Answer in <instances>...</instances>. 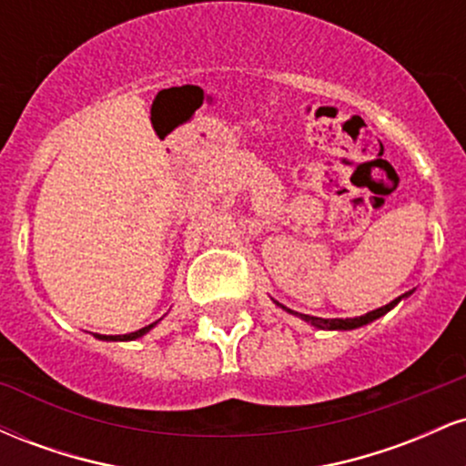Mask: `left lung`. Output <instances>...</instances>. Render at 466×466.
Wrapping results in <instances>:
<instances>
[{
  "label": "left lung",
  "mask_w": 466,
  "mask_h": 466,
  "mask_svg": "<svg viewBox=\"0 0 466 466\" xmlns=\"http://www.w3.org/2000/svg\"><path fill=\"white\" fill-rule=\"evenodd\" d=\"M405 296H408V293H405ZM405 296H400V298H405ZM400 298H397V300H392L390 304H386V307L374 309V311L366 313V315H360V318H346V319H326V318H315V315L293 313V311H289V309H287V311H289V313H293V315H300L302 319H307V322H311L313 326H318V329H329V330H349V329H357V326H363V324L372 322V319L381 318V315H383V313H388L390 309L394 307V304L400 302ZM280 307H282V304H280ZM282 309H285V307H282Z\"/></svg>",
  "instance_id": "8db88e82"
}]
</instances>
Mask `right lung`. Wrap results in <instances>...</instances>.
I'll use <instances>...</instances> for the list:
<instances>
[{"mask_svg": "<svg viewBox=\"0 0 466 466\" xmlns=\"http://www.w3.org/2000/svg\"><path fill=\"white\" fill-rule=\"evenodd\" d=\"M153 329V324L144 326V329L136 330V333H129V335H96L98 339H120V341H129V339H137V337H142L144 333H148V330Z\"/></svg>", "mask_w": 466, "mask_h": 466, "instance_id": "obj_1", "label": "right lung"}]
</instances>
